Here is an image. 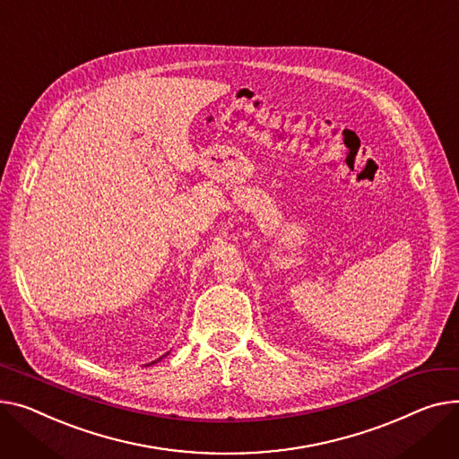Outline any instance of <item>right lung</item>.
Listing matches in <instances>:
<instances>
[{
	"mask_svg": "<svg viewBox=\"0 0 459 459\" xmlns=\"http://www.w3.org/2000/svg\"><path fill=\"white\" fill-rule=\"evenodd\" d=\"M152 363H155V361H152Z\"/></svg>",
	"mask_w": 459,
	"mask_h": 459,
	"instance_id": "right-lung-1",
	"label": "right lung"
}]
</instances>
